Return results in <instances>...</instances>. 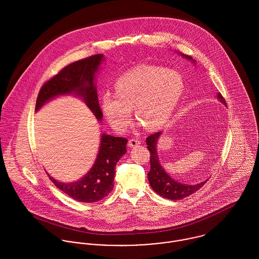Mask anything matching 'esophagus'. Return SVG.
Returning <instances> with one entry per match:
<instances>
[{
  "label": "esophagus",
  "mask_w": 259,
  "mask_h": 259,
  "mask_svg": "<svg viewBox=\"0 0 259 259\" xmlns=\"http://www.w3.org/2000/svg\"><path fill=\"white\" fill-rule=\"evenodd\" d=\"M139 145H141V141L138 140V139H131L127 143L128 147H137Z\"/></svg>",
  "instance_id": "1"
}]
</instances>
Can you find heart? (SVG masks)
<instances>
[{
    "label": "heart",
    "mask_w": 259,
    "mask_h": 259,
    "mask_svg": "<svg viewBox=\"0 0 259 259\" xmlns=\"http://www.w3.org/2000/svg\"><path fill=\"white\" fill-rule=\"evenodd\" d=\"M115 95L102 97L103 109L112 127L124 131L132 121V109L149 130L163 125L179 105L185 84L176 72L140 67L120 75L114 83Z\"/></svg>",
    "instance_id": "b5f03b06"
}]
</instances>
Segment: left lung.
<instances>
[{
	"mask_svg": "<svg viewBox=\"0 0 259 259\" xmlns=\"http://www.w3.org/2000/svg\"><path fill=\"white\" fill-rule=\"evenodd\" d=\"M185 58H187L188 60H192V58L188 56H185ZM219 99L226 106V102L223 99L222 94H219ZM160 135L161 133L157 132L147 138V146L150 153V170L148 174L149 185L160 196L171 200H180L197 191L200 187L204 185L207 180L198 184L187 185L177 182L176 180L170 178V176H168L160 165L158 155L156 153V142Z\"/></svg>",
	"mask_w": 259,
	"mask_h": 259,
	"instance_id": "left-lung-1",
	"label": "left lung"
}]
</instances>
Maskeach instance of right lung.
Wrapping results in <instances>:
<instances>
[{"label": "right lung", "instance_id": "right-lung-1", "mask_svg": "<svg viewBox=\"0 0 259 259\" xmlns=\"http://www.w3.org/2000/svg\"><path fill=\"white\" fill-rule=\"evenodd\" d=\"M102 61V54L94 55L70 64L52 76L41 85L38 92L36 111L49 100L74 92L82 97L96 117L102 119L103 112L100 108L94 80ZM126 143L127 140L124 138L103 135L95 164L82 179L66 184L54 180L49 175L48 177L59 189L76 201L92 203L102 200L113 188L115 165L126 152Z\"/></svg>", "mask_w": 259, "mask_h": 259}]
</instances>
